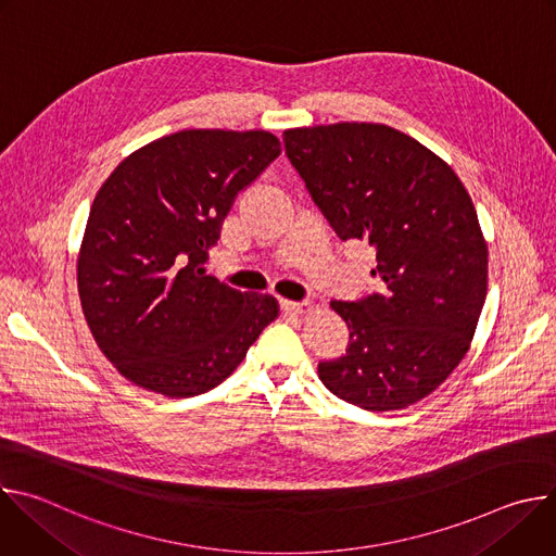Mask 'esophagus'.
Returning <instances> with one entry per match:
<instances>
[{
  "mask_svg": "<svg viewBox=\"0 0 556 556\" xmlns=\"http://www.w3.org/2000/svg\"><path fill=\"white\" fill-rule=\"evenodd\" d=\"M281 309H283L286 314H303V312L307 309V303H296V301L283 299V301H281Z\"/></svg>",
  "mask_w": 556,
  "mask_h": 556,
  "instance_id": "1",
  "label": "esophagus"
}]
</instances>
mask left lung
I'll return each instance as SVG.
<instances>
[{
	"label": "left lung",
	"instance_id": "8db88e82",
	"mask_svg": "<svg viewBox=\"0 0 556 556\" xmlns=\"http://www.w3.org/2000/svg\"><path fill=\"white\" fill-rule=\"evenodd\" d=\"M288 161L343 242L376 249L382 292L330 307L350 328L321 382L367 412L405 409L464 358L489 288V247L455 172L416 138L378 123L283 131Z\"/></svg>",
	"mask_w": 556,
	"mask_h": 556
}]
</instances>
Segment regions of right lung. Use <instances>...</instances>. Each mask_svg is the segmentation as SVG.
I'll return each mask as SVG.
<instances>
[{
    "label": "right lung",
    "mask_w": 556,
    "mask_h": 556,
    "mask_svg": "<svg viewBox=\"0 0 556 556\" xmlns=\"http://www.w3.org/2000/svg\"><path fill=\"white\" fill-rule=\"evenodd\" d=\"M279 153L264 129H182L129 153L99 189L78 296L99 350L134 384L167 399L204 393L279 316L275 296L204 270L237 193Z\"/></svg>",
    "instance_id": "right-lung-1"
}]
</instances>
